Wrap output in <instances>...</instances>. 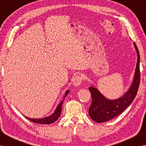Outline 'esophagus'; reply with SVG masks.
I'll return each mask as SVG.
<instances>
[{"mask_svg":"<svg viewBox=\"0 0 146 146\" xmlns=\"http://www.w3.org/2000/svg\"><path fill=\"white\" fill-rule=\"evenodd\" d=\"M82 81V77L80 75H77L76 76L75 78H73V84L75 86H78L80 85L81 82Z\"/></svg>","mask_w":146,"mask_h":146,"instance_id":"34e87169","label":"esophagus"}]
</instances>
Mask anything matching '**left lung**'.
<instances>
[{
  "label": "left lung",
  "instance_id": "1",
  "mask_svg": "<svg viewBox=\"0 0 146 146\" xmlns=\"http://www.w3.org/2000/svg\"><path fill=\"white\" fill-rule=\"evenodd\" d=\"M134 46L137 53V62L134 77L129 90L123 96L117 99H108L94 86L88 88L92 98V103L89 108V115L95 122L98 123L108 122L117 117L129 106L137 95L140 76V55L137 46L135 43Z\"/></svg>",
  "mask_w": 146,
  "mask_h": 146
}]
</instances>
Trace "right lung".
Instances as JSON below:
<instances>
[{"instance_id": "obj_1", "label": "right lung", "mask_w": 146, "mask_h": 146, "mask_svg": "<svg viewBox=\"0 0 146 146\" xmlns=\"http://www.w3.org/2000/svg\"><path fill=\"white\" fill-rule=\"evenodd\" d=\"M70 92V90H67L66 91L65 94H64L63 100L58 104L57 106H56L55 111H54L51 115L48 116V117L42 118H30L25 117V116H24V117H25L27 119L31 121V122H33L34 123H40V124H51V123H54L55 121H56L58 119L59 117H60V115L61 114V111H62V106L64 98H66V96L68 95V93Z\"/></svg>"}]
</instances>
